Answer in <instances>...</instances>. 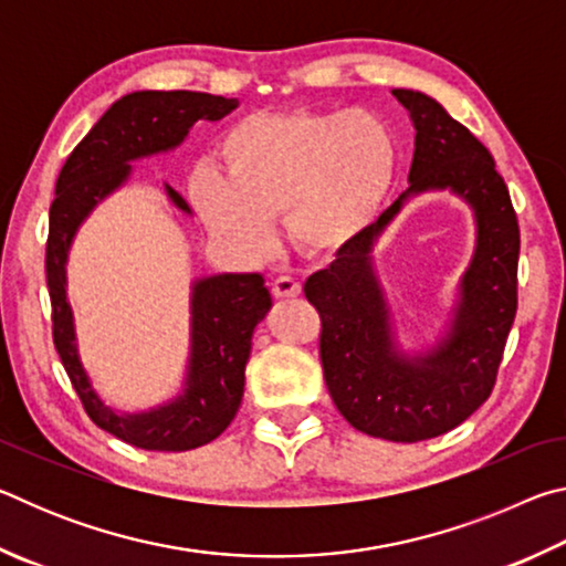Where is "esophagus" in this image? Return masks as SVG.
Masks as SVG:
<instances>
[{"label":"esophagus","instance_id":"obj_1","mask_svg":"<svg viewBox=\"0 0 566 566\" xmlns=\"http://www.w3.org/2000/svg\"><path fill=\"white\" fill-rule=\"evenodd\" d=\"M272 294L276 300H292V296H300L302 294V284L294 280V276H276L272 280Z\"/></svg>","mask_w":566,"mask_h":566}]
</instances>
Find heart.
<instances>
[{
  "label": "heart",
  "instance_id": "obj_1",
  "mask_svg": "<svg viewBox=\"0 0 566 566\" xmlns=\"http://www.w3.org/2000/svg\"><path fill=\"white\" fill-rule=\"evenodd\" d=\"M222 177L199 169L189 197L217 239L262 254L272 219L306 256H334L357 242L395 177L397 147L367 112H266L219 139Z\"/></svg>",
  "mask_w": 566,
  "mask_h": 566
}]
</instances>
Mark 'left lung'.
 <instances>
[{"mask_svg":"<svg viewBox=\"0 0 566 566\" xmlns=\"http://www.w3.org/2000/svg\"><path fill=\"white\" fill-rule=\"evenodd\" d=\"M395 97L417 129L407 193L449 186L478 212V252L455 329L417 365L401 363L388 349L368 249L406 195L339 252L329 270L312 274L304 296L319 312V359L339 415L364 434L411 444L452 432L492 395L516 317L520 222L490 149L427 94L395 90Z\"/></svg>","mask_w":566,"mask_h":566,"instance_id":"8db88e82","label":"left lung"}]
</instances>
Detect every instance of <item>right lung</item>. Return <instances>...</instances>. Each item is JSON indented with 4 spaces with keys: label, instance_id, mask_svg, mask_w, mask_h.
I'll return each instance as SVG.
<instances>
[{
    "label": "right lung",
    "instance_id": "right-lung-1",
    "mask_svg": "<svg viewBox=\"0 0 566 566\" xmlns=\"http://www.w3.org/2000/svg\"><path fill=\"white\" fill-rule=\"evenodd\" d=\"M237 99L207 92H134L114 102L94 124L56 177L46 237V286L52 302V339L87 417L104 432L147 452H187L209 444L232 424L244 395L252 332L270 312L262 274H222L195 286L191 300L189 387L175 405L149 415L117 417L94 395L74 349L72 312L64 296V260L76 227L90 209L119 187L129 161L177 147L199 119H222ZM171 202L187 209L175 189Z\"/></svg>",
    "mask_w": 566,
    "mask_h": 566
}]
</instances>
